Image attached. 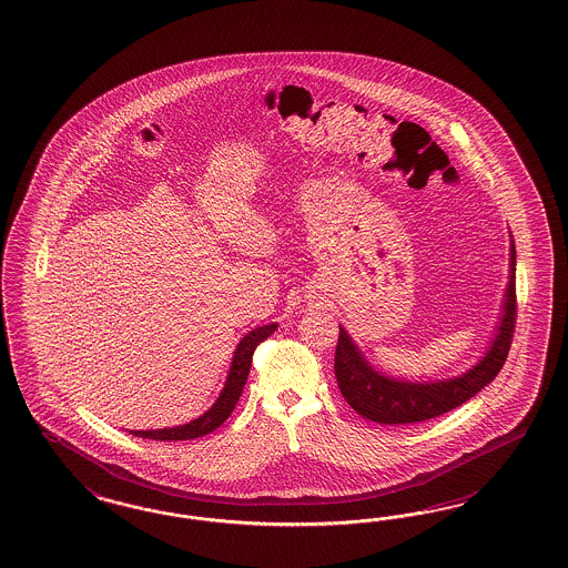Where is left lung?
Here are the masks:
<instances>
[{"mask_svg": "<svg viewBox=\"0 0 568 568\" xmlns=\"http://www.w3.org/2000/svg\"><path fill=\"white\" fill-rule=\"evenodd\" d=\"M516 251L510 244V284L506 294V313L499 326V334L489 353L464 376L445 383H397L376 374L367 366L357 347L351 343L347 332L341 328L334 353V374L345 402L367 420L378 424H412L430 420L440 414H447L462 403L475 397L480 388L489 385L513 347L516 328Z\"/></svg>", "mask_w": 568, "mask_h": 568, "instance_id": "8db88e82", "label": "left lung"}]
</instances>
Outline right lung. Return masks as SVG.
Here are the masks:
<instances>
[{"mask_svg":"<svg viewBox=\"0 0 568 568\" xmlns=\"http://www.w3.org/2000/svg\"><path fill=\"white\" fill-rule=\"evenodd\" d=\"M277 328L275 324L270 326H261L253 332H248L242 341H240L239 348L234 353V362L230 367V376L225 381V386L221 390L220 399L215 405L194 422L183 424V426H175V428H163V430H131L133 437H142V439L152 440H190L204 437L209 433H213L217 426L230 418V414L234 412L236 403H239L240 395L246 385L248 372H251V364H253V353L258 347V343H263L274 329Z\"/></svg>","mask_w":568,"mask_h":568,"instance_id":"add662e5","label":"right lung"}]
</instances>
